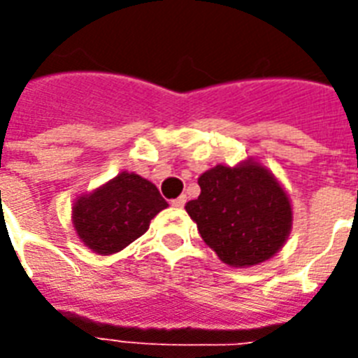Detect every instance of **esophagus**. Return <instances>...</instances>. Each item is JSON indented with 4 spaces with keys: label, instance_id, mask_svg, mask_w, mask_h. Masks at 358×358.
I'll use <instances>...</instances> for the list:
<instances>
[{
    "label": "esophagus",
    "instance_id": "1",
    "mask_svg": "<svg viewBox=\"0 0 358 358\" xmlns=\"http://www.w3.org/2000/svg\"><path fill=\"white\" fill-rule=\"evenodd\" d=\"M185 202H187V196H185V195H180L178 199H174V201H173V206L184 208V206H185Z\"/></svg>",
    "mask_w": 358,
    "mask_h": 358
}]
</instances>
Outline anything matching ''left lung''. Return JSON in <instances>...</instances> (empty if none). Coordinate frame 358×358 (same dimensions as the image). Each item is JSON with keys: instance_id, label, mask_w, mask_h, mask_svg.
Instances as JSON below:
<instances>
[{"instance_id": "obj_1", "label": "left lung", "mask_w": 358, "mask_h": 358, "mask_svg": "<svg viewBox=\"0 0 358 358\" xmlns=\"http://www.w3.org/2000/svg\"><path fill=\"white\" fill-rule=\"evenodd\" d=\"M201 195L185 204L204 243L232 267H250L282 249L292 204L278 180L255 159L215 165L199 178Z\"/></svg>"}]
</instances>
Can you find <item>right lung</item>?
Returning <instances> with one entry per match:
<instances>
[{"mask_svg":"<svg viewBox=\"0 0 358 358\" xmlns=\"http://www.w3.org/2000/svg\"><path fill=\"white\" fill-rule=\"evenodd\" d=\"M167 206L152 182L124 171L102 187L76 199L72 223L83 245L108 256L145 234L152 219Z\"/></svg>","mask_w":358,"mask_h":358,"instance_id":"right-lung-1","label":"right lung"}]
</instances>
